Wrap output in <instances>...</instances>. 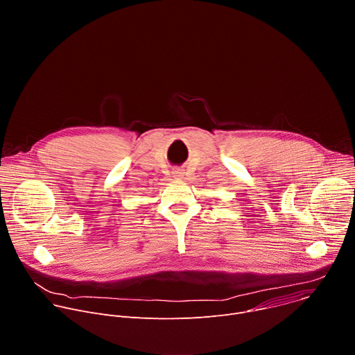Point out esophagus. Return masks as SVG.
<instances>
[{
	"label": "esophagus",
	"instance_id": "obj_1",
	"mask_svg": "<svg viewBox=\"0 0 355 355\" xmlns=\"http://www.w3.org/2000/svg\"><path fill=\"white\" fill-rule=\"evenodd\" d=\"M175 174H181V173H175ZM177 177H180V175H177Z\"/></svg>",
	"mask_w": 355,
	"mask_h": 355
}]
</instances>
